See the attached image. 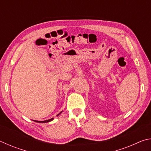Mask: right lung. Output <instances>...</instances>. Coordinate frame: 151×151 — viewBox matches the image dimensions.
<instances>
[{
  "label": "right lung",
  "instance_id": "obj_1",
  "mask_svg": "<svg viewBox=\"0 0 151 151\" xmlns=\"http://www.w3.org/2000/svg\"><path fill=\"white\" fill-rule=\"evenodd\" d=\"M61 112H60V113L59 114H57V116H58V115H59V114L61 113ZM52 120H53V118H52V119H48V120H47V121H35V120H34V121H35V122H43V123H45V122H50V121H52Z\"/></svg>",
  "mask_w": 151,
  "mask_h": 151
}]
</instances>
